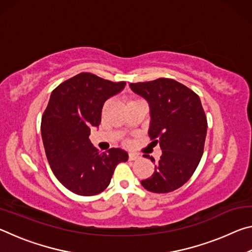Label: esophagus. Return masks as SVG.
I'll return each mask as SVG.
<instances>
[{
	"mask_svg": "<svg viewBox=\"0 0 252 252\" xmlns=\"http://www.w3.org/2000/svg\"><path fill=\"white\" fill-rule=\"evenodd\" d=\"M140 159V156L136 155V153H129V160L130 161H135V160H139Z\"/></svg>",
	"mask_w": 252,
	"mask_h": 252,
	"instance_id": "34e87169",
	"label": "esophagus"
}]
</instances>
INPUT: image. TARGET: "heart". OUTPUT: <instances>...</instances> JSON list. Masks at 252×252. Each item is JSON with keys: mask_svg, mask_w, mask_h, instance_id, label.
Wrapping results in <instances>:
<instances>
[{"mask_svg": "<svg viewBox=\"0 0 252 252\" xmlns=\"http://www.w3.org/2000/svg\"><path fill=\"white\" fill-rule=\"evenodd\" d=\"M136 101H141V100H132L129 102V103H131V102H136Z\"/></svg>", "mask_w": 252, "mask_h": 252, "instance_id": "heart-1", "label": "heart"}]
</instances>
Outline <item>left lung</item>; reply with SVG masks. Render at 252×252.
<instances>
[{"label": "left lung", "mask_w": 252, "mask_h": 252, "mask_svg": "<svg viewBox=\"0 0 252 252\" xmlns=\"http://www.w3.org/2000/svg\"><path fill=\"white\" fill-rule=\"evenodd\" d=\"M130 88L149 103V135L162 150L158 162L146 156L155 163V172L141 185L155 193L171 192L189 180L201 160L208 127L201 101L172 79L130 83Z\"/></svg>", "instance_id": "1"}]
</instances>
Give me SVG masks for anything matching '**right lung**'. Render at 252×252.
I'll return each instance as SVG.
<instances>
[{"instance_id":"1","label":"right lung","mask_w":252,"mask_h":252,"mask_svg":"<svg viewBox=\"0 0 252 252\" xmlns=\"http://www.w3.org/2000/svg\"><path fill=\"white\" fill-rule=\"evenodd\" d=\"M126 84L84 72L51 93L41 122L45 155L54 176L75 194L102 192L110 185L117 164L129 158L119 148L101 153L89 139L91 130L101 123L104 102L120 93Z\"/></svg>"}]
</instances>
